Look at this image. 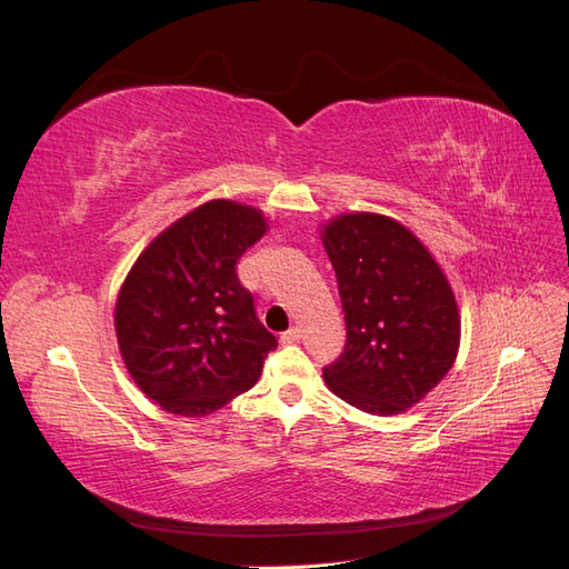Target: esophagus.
I'll use <instances>...</instances> for the list:
<instances>
[{"label": "esophagus", "instance_id": "obj_1", "mask_svg": "<svg viewBox=\"0 0 569 569\" xmlns=\"http://www.w3.org/2000/svg\"><path fill=\"white\" fill-rule=\"evenodd\" d=\"M299 339H301V327H291V330L282 332V337H280L282 343H297Z\"/></svg>", "mask_w": 569, "mask_h": 569}]
</instances>
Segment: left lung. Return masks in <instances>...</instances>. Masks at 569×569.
<instances>
[{
	"mask_svg": "<svg viewBox=\"0 0 569 569\" xmlns=\"http://www.w3.org/2000/svg\"><path fill=\"white\" fill-rule=\"evenodd\" d=\"M347 343L322 377L339 399L393 416L453 368L460 316L449 280L420 239L377 213H347L322 232Z\"/></svg>",
	"mask_w": 569,
	"mask_h": 569,
	"instance_id": "1",
	"label": "left lung"
}]
</instances>
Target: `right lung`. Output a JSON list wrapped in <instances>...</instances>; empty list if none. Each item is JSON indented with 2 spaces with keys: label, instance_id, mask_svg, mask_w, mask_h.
<instances>
[{
  "label": "right lung",
  "instance_id": "add662e5",
  "mask_svg": "<svg viewBox=\"0 0 569 569\" xmlns=\"http://www.w3.org/2000/svg\"><path fill=\"white\" fill-rule=\"evenodd\" d=\"M263 232L261 211L216 199L173 222L132 266L116 303L118 347L163 410L209 416L249 391L278 349L237 278V261Z\"/></svg>",
  "mask_w": 569,
  "mask_h": 569
}]
</instances>
